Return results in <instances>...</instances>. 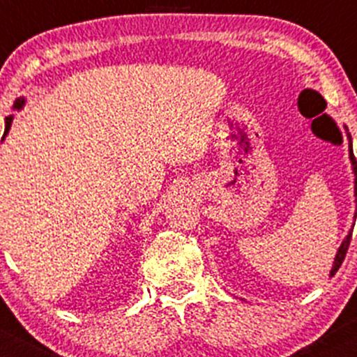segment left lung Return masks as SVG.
<instances>
[{"instance_id":"obj_1","label":"left lung","mask_w":357,"mask_h":357,"mask_svg":"<svg viewBox=\"0 0 357 357\" xmlns=\"http://www.w3.org/2000/svg\"><path fill=\"white\" fill-rule=\"evenodd\" d=\"M351 160H352V169H354V174H356V186H354V195H356V202H357V162H356V157H354V153H352V149H351ZM354 218H357V211H356V215ZM351 238H352V229H351V233H349L347 235V238L344 240V242H342V245H340V248H338V252H337V257H335V262H333V268H332V273H330V275H335V273L338 271V268H340L342 266V262H344V259H345V254H347V248H349V243H351Z\"/></svg>"}]
</instances>
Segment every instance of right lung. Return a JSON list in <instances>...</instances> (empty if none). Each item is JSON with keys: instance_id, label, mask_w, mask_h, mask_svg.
I'll list each match as a JSON object with an SVG mask.
<instances>
[{"instance_id": "right-lung-1", "label": "right lung", "mask_w": 357, "mask_h": 357, "mask_svg": "<svg viewBox=\"0 0 357 357\" xmlns=\"http://www.w3.org/2000/svg\"><path fill=\"white\" fill-rule=\"evenodd\" d=\"M24 105V100H19V102H17V109H20V107ZM10 126H12V117H6V126H5V135L6 132H8V129H10Z\"/></svg>"}]
</instances>
